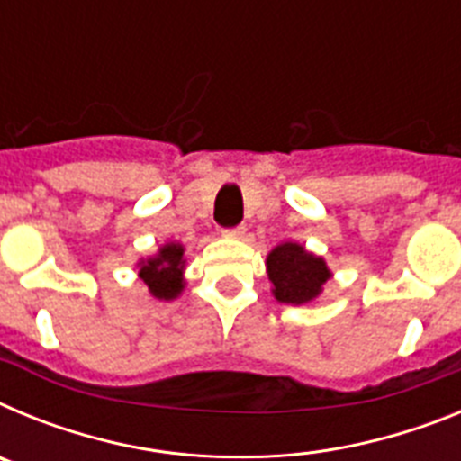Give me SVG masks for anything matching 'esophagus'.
Masks as SVG:
<instances>
[{"label": "esophagus", "instance_id": "obj_1", "mask_svg": "<svg viewBox=\"0 0 461 461\" xmlns=\"http://www.w3.org/2000/svg\"><path fill=\"white\" fill-rule=\"evenodd\" d=\"M244 233H247V228H244V226L226 228V230H223V235H226V238H235V240H242Z\"/></svg>", "mask_w": 461, "mask_h": 461}]
</instances>
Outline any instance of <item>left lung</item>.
I'll return each instance as SVG.
<instances>
[{"mask_svg": "<svg viewBox=\"0 0 461 461\" xmlns=\"http://www.w3.org/2000/svg\"><path fill=\"white\" fill-rule=\"evenodd\" d=\"M266 266L272 295L284 304L313 303L323 291L325 281L332 276L321 256H313L297 242L276 244L267 254Z\"/></svg>", "mask_w": 461, "mask_h": 461, "instance_id": "8db88e82", "label": "left lung"}]
</instances>
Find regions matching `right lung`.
I'll return each mask as SVG.
<instances>
[{
  "instance_id": "obj_1",
  "label": "right lung",
  "mask_w": 461,
  "mask_h": 461,
  "mask_svg": "<svg viewBox=\"0 0 461 461\" xmlns=\"http://www.w3.org/2000/svg\"><path fill=\"white\" fill-rule=\"evenodd\" d=\"M185 247L180 242H166L157 256L138 263V276L157 300H175L185 288Z\"/></svg>"
}]
</instances>
